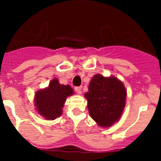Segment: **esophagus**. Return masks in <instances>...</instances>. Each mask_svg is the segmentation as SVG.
I'll return each instance as SVG.
<instances>
[{
    "label": "esophagus",
    "instance_id": "esophagus-1",
    "mask_svg": "<svg viewBox=\"0 0 161 161\" xmlns=\"http://www.w3.org/2000/svg\"><path fill=\"white\" fill-rule=\"evenodd\" d=\"M75 92H77V93H79V94L82 93V87L81 86L75 87Z\"/></svg>",
    "mask_w": 161,
    "mask_h": 161
}]
</instances>
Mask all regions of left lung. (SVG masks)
I'll return each mask as SVG.
<instances>
[{
  "label": "left lung",
  "instance_id": "obj_1",
  "mask_svg": "<svg viewBox=\"0 0 161 161\" xmlns=\"http://www.w3.org/2000/svg\"><path fill=\"white\" fill-rule=\"evenodd\" d=\"M88 92L84 94L90 117L98 126L109 128L119 121L126 103L127 91L115 76L97 74L92 78Z\"/></svg>",
  "mask_w": 161,
  "mask_h": 161
}]
</instances>
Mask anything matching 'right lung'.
I'll return each instance as SVG.
<instances>
[{"instance_id":"right-lung-1","label":"right lung","mask_w":161,"mask_h":161,"mask_svg":"<svg viewBox=\"0 0 161 161\" xmlns=\"http://www.w3.org/2000/svg\"><path fill=\"white\" fill-rule=\"evenodd\" d=\"M74 94L69 85L59 83L54 78L47 87L38 90L35 94L34 106L37 113L46 120H54L62 114L63 107L68 97Z\"/></svg>"}]
</instances>
